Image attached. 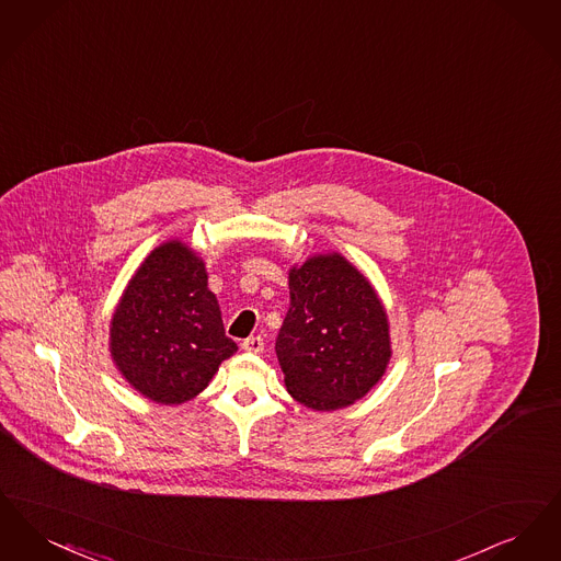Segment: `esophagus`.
I'll use <instances>...</instances> for the list:
<instances>
[{
    "mask_svg": "<svg viewBox=\"0 0 561 561\" xmlns=\"http://www.w3.org/2000/svg\"><path fill=\"white\" fill-rule=\"evenodd\" d=\"M241 348L248 351V353H263L265 341H263L261 336H250V339H245V341L241 343Z\"/></svg>",
    "mask_w": 561,
    "mask_h": 561,
    "instance_id": "obj_1",
    "label": "esophagus"
}]
</instances>
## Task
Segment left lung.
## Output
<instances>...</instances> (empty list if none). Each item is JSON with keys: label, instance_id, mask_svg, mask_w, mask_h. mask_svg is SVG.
Segmentation results:
<instances>
[{"label": "left lung", "instance_id": "obj_1", "mask_svg": "<svg viewBox=\"0 0 561 561\" xmlns=\"http://www.w3.org/2000/svg\"><path fill=\"white\" fill-rule=\"evenodd\" d=\"M290 309L275 351L286 389L307 408L330 412L364 398L387 370V313L370 282L341 254L290 268Z\"/></svg>", "mask_w": 561, "mask_h": 561}]
</instances>
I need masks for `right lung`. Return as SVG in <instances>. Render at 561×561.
I'll return each instance as SVG.
<instances>
[{"instance_id":"right-lung-1","label":"right lung","mask_w":561,"mask_h":561,"mask_svg":"<svg viewBox=\"0 0 561 561\" xmlns=\"http://www.w3.org/2000/svg\"><path fill=\"white\" fill-rule=\"evenodd\" d=\"M236 351L204 263L181 241L156 248L111 321V355L119 373L149 400L183 403L204 391Z\"/></svg>"}]
</instances>
